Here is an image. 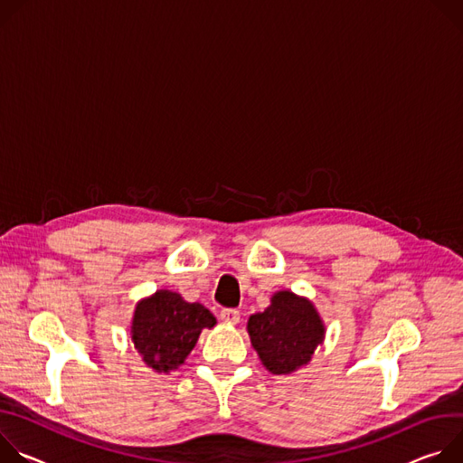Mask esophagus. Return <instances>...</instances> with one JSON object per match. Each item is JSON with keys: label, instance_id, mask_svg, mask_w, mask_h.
Segmentation results:
<instances>
[{"label": "esophagus", "instance_id": "obj_1", "mask_svg": "<svg viewBox=\"0 0 463 463\" xmlns=\"http://www.w3.org/2000/svg\"><path fill=\"white\" fill-rule=\"evenodd\" d=\"M221 320L226 322V324L235 326V324H239V320H241V313H239L237 309H222V311H221Z\"/></svg>", "mask_w": 463, "mask_h": 463}]
</instances>
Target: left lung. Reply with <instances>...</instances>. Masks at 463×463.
Wrapping results in <instances>:
<instances>
[{
	"mask_svg": "<svg viewBox=\"0 0 463 463\" xmlns=\"http://www.w3.org/2000/svg\"><path fill=\"white\" fill-rule=\"evenodd\" d=\"M248 333L267 370L281 375L311 361L322 344L324 324L311 301L281 290L263 313L250 317Z\"/></svg>",
	"mask_w": 463,
	"mask_h": 463,
	"instance_id": "8db88e82",
	"label": "left lung"
}]
</instances>
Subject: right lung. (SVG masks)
Here are the masks:
<instances>
[{"instance_id": "obj_1", "label": "right lung", "mask_w": 463, "mask_h": 463, "mask_svg": "<svg viewBox=\"0 0 463 463\" xmlns=\"http://www.w3.org/2000/svg\"><path fill=\"white\" fill-rule=\"evenodd\" d=\"M215 324V317L203 305L187 303L171 290H158L137 303L132 342L146 366L169 373L184 364L202 329Z\"/></svg>"}]
</instances>
